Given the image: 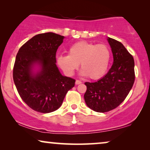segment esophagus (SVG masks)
Here are the masks:
<instances>
[{"label": "esophagus", "mask_w": 150, "mask_h": 150, "mask_svg": "<svg viewBox=\"0 0 150 150\" xmlns=\"http://www.w3.org/2000/svg\"><path fill=\"white\" fill-rule=\"evenodd\" d=\"M82 82L81 81H79V80H76V85H79V84H81Z\"/></svg>", "instance_id": "esophagus-1"}]
</instances>
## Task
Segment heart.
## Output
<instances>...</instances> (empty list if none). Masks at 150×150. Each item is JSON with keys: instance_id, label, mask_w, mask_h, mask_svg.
<instances>
[{"instance_id": "b5f03b06", "label": "heart", "mask_w": 150, "mask_h": 150, "mask_svg": "<svg viewBox=\"0 0 150 150\" xmlns=\"http://www.w3.org/2000/svg\"><path fill=\"white\" fill-rule=\"evenodd\" d=\"M110 50L104 44L81 41L74 44L68 50V55H61L57 64L67 76H72L80 63L81 74L91 79L103 76L109 65Z\"/></svg>"}]
</instances>
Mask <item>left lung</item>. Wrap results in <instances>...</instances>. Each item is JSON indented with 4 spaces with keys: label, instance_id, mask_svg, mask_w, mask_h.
I'll list each match as a JSON object with an SVG mask.
<instances>
[{
    "label": "left lung",
    "instance_id": "1",
    "mask_svg": "<svg viewBox=\"0 0 150 150\" xmlns=\"http://www.w3.org/2000/svg\"><path fill=\"white\" fill-rule=\"evenodd\" d=\"M113 55V63L108 73L95 83L86 82L84 98L88 107L105 112L117 107L126 99L134 83L133 57L122 43L108 38Z\"/></svg>",
    "mask_w": 150,
    "mask_h": 150
}]
</instances>
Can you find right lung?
Returning <instances> with one entry per match:
<instances>
[{"label":"right lung","instance_id":"1","mask_svg":"<svg viewBox=\"0 0 150 150\" xmlns=\"http://www.w3.org/2000/svg\"><path fill=\"white\" fill-rule=\"evenodd\" d=\"M64 37L54 33L36 35L19 49L13 69L16 89L22 100L33 110L48 113L61 106L75 80L63 76L56 65V52ZM40 65L37 74L34 65Z\"/></svg>","mask_w":150,"mask_h":150}]
</instances>
